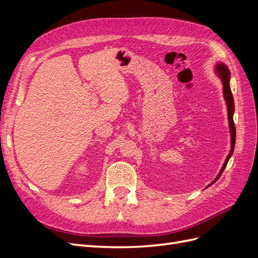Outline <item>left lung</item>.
I'll use <instances>...</instances> for the list:
<instances>
[{
  "instance_id": "1",
  "label": "left lung",
  "mask_w": 258,
  "mask_h": 258,
  "mask_svg": "<svg viewBox=\"0 0 258 258\" xmlns=\"http://www.w3.org/2000/svg\"><path fill=\"white\" fill-rule=\"evenodd\" d=\"M215 72L217 73V75L222 79V83H223V93H224V98L226 101V105H227V112H228V122H229V128H230V142H231V148L230 152L226 158L224 165L220 171V173L217 174V176L215 177L214 181L209 184V186H211L212 184H214L220 176L222 175L223 171L225 170L226 166H227V162L229 160V158L231 157V155L233 153V150H235V144H236V127H235V122H233V112H235V102H233V97L231 93V89H230V85H229V80H230V72L229 69L226 67L222 62H218L215 68ZM208 186V187H209Z\"/></svg>"
}]
</instances>
